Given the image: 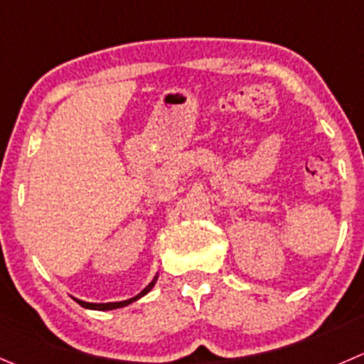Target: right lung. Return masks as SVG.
<instances>
[{"label": "right lung", "instance_id": "obj_1", "mask_svg": "<svg viewBox=\"0 0 364 364\" xmlns=\"http://www.w3.org/2000/svg\"><path fill=\"white\" fill-rule=\"evenodd\" d=\"M156 281H158V274L153 277V281H151V283L147 284V287L144 288V290L140 291L139 295H135V297L128 299V301H122V302H101V304H97V302H85V301H80V299H76V297H73V299L77 302V304L83 306L85 309H96V311H112V309L124 308V306H129V304H133V302L139 301V299H142L144 295H147L151 290H153L154 284H156Z\"/></svg>", "mask_w": 364, "mask_h": 364}]
</instances>
